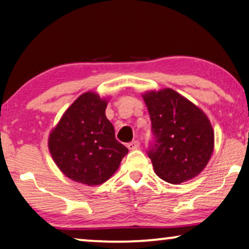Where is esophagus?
<instances>
[{"label":"esophagus","mask_w":249,"mask_h":249,"mask_svg":"<svg viewBox=\"0 0 249 249\" xmlns=\"http://www.w3.org/2000/svg\"><path fill=\"white\" fill-rule=\"evenodd\" d=\"M127 147H128V149H131V151H135V149L140 148V142L133 141V142H131V143L127 144Z\"/></svg>","instance_id":"1"}]
</instances>
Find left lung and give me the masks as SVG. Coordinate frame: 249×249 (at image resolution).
Masks as SVG:
<instances>
[{
    "mask_svg": "<svg viewBox=\"0 0 249 249\" xmlns=\"http://www.w3.org/2000/svg\"><path fill=\"white\" fill-rule=\"evenodd\" d=\"M152 122L148 147L156 175L171 184L194 178L211 160L214 131L202 109L172 89L143 94Z\"/></svg>",
    "mask_w": 249,
    "mask_h": 249,
    "instance_id": "1",
    "label": "left lung"
}]
</instances>
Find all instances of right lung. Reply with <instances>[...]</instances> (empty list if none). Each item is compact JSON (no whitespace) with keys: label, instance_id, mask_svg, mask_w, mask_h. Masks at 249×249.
<instances>
[{"label":"right lung","instance_id":"add662e5","mask_svg":"<svg viewBox=\"0 0 249 249\" xmlns=\"http://www.w3.org/2000/svg\"><path fill=\"white\" fill-rule=\"evenodd\" d=\"M107 101L94 92L78 96L49 137L55 164L77 183L100 185L117 171L128 149L115 139L105 115Z\"/></svg>","mask_w":249,"mask_h":249}]
</instances>
